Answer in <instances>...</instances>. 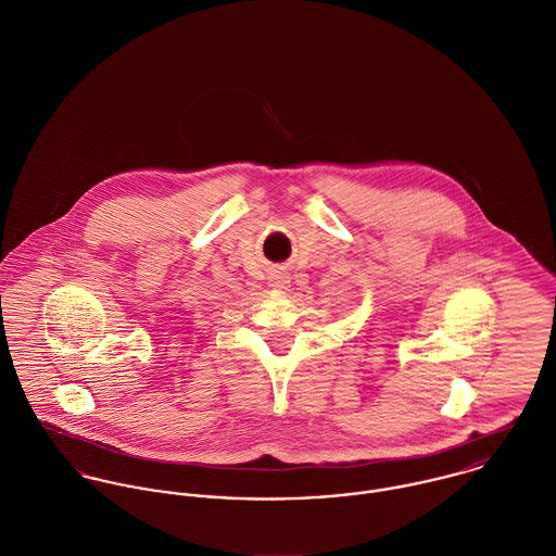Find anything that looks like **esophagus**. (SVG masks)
Here are the masks:
<instances>
[{
  "mask_svg": "<svg viewBox=\"0 0 556 556\" xmlns=\"http://www.w3.org/2000/svg\"><path fill=\"white\" fill-rule=\"evenodd\" d=\"M268 286H270L273 290H288V286H290V277H288L286 273L277 270V273H273V275L268 277Z\"/></svg>",
  "mask_w": 556,
  "mask_h": 556,
  "instance_id": "esophagus-1",
  "label": "esophagus"
}]
</instances>
